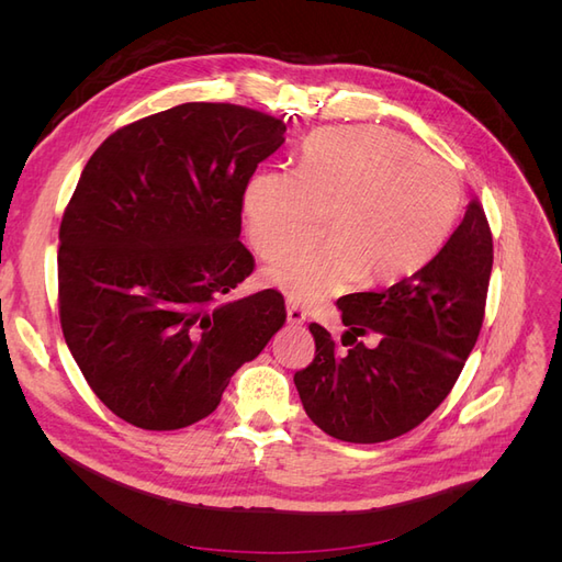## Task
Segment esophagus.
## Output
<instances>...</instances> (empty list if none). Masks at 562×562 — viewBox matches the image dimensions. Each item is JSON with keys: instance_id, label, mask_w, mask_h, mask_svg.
I'll return each instance as SVG.
<instances>
[{"instance_id": "34e87169", "label": "esophagus", "mask_w": 562, "mask_h": 562, "mask_svg": "<svg viewBox=\"0 0 562 562\" xmlns=\"http://www.w3.org/2000/svg\"><path fill=\"white\" fill-rule=\"evenodd\" d=\"M285 312H288V323H293V326H302V323H304V314H302L300 307H295L293 302H288Z\"/></svg>"}]
</instances>
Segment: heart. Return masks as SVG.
Here are the masks:
<instances>
[{"mask_svg": "<svg viewBox=\"0 0 562 562\" xmlns=\"http://www.w3.org/2000/svg\"><path fill=\"white\" fill-rule=\"evenodd\" d=\"M462 211V182L378 126L318 131L304 143L295 173L265 171L244 194L252 248L274 260L318 229L328 239L265 269V283L297 304L345 293L356 281L394 283L415 274L446 244Z\"/></svg>", "mask_w": 562, "mask_h": 562, "instance_id": "obj_1", "label": "heart"}]
</instances>
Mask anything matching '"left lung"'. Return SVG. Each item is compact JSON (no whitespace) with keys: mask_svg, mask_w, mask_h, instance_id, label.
Returning <instances> with one entry per match:
<instances>
[{"mask_svg":"<svg viewBox=\"0 0 562 562\" xmlns=\"http://www.w3.org/2000/svg\"><path fill=\"white\" fill-rule=\"evenodd\" d=\"M492 271V234L479 199L431 262L372 293L337 300L347 333L339 351L312 323L314 361L295 372L304 413L347 443L403 436L446 401L479 339ZM381 335L375 348L358 337Z\"/></svg>","mask_w":562,"mask_h":562,"instance_id":"8db88e82","label":"left lung"}]
</instances>
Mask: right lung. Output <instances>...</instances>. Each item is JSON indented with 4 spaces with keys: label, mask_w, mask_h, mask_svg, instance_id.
<instances>
[{
    "label": "right lung",
    "mask_w": 562,
    "mask_h": 562,
    "mask_svg": "<svg viewBox=\"0 0 562 562\" xmlns=\"http://www.w3.org/2000/svg\"><path fill=\"white\" fill-rule=\"evenodd\" d=\"M283 133L258 110L184 103L119 128L81 171L58 234L60 326L93 394L133 427L209 417L285 323L271 288L223 300L255 267L244 192Z\"/></svg>",
    "instance_id": "obj_1"
}]
</instances>
